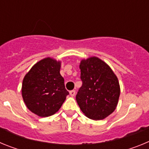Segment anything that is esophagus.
<instances>
[{"label": "esophagus", "instance_id": "34e87169", "mask_svg": "<svg viewBox=\"0 0 149 149\" xmlns=\"http://www.w3.org/2000/svg\"><path fill=\"white\" fill-rule=\"evenodd\" d=\"M69 94H70V95L72 96V97H74V96L75 95V90H72L69 92Z\"/></svg>", "mask_w": 149, "mask_h": 149}]
</instances>
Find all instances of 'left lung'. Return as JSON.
<instances>
[{"label":"left lung","instance_id":"8db88e82","mask_svg":"<svg viewBox=\"0 0 149 149\" xmlns=\"http://www.w3.org/2000/svg\"><path fill=\"white\" fill-rule=\"evenodd\" d=\"M83 85L76 95L81 111L89 119L101 120L114 112L119 102L120 85L113 71L97 56L80 63Z\"/></svg>","mask_w":149,"mask_h":149}]
</instances>
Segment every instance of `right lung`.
<instances>
[{
    "instance_id": "1",
    "label": "right lung",
    "mask_w": 149,
    "mask_h": 149,
    "mask_svg": "<svg viewBox=\"0 0 149 149\" xmlns=\"http://www.w3.org/2000/svg\"><path fill=\"white\" fill-rule=\"evenodd\" d=\"M61 63L50 56L45 57L35 63L24 77V102L39 116L48 117L56 113L68 95L60 73Z\"/></svg>"
}]
</instances>
